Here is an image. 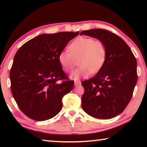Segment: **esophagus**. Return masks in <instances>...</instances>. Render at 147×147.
I'll return each instance as SVG.
<instances>
[{"mask_svg":"<svg viewBox=\"0 0 147 147\" xmlns=\"http://www.w3.org/2000/svg\"><path fill=\"white\" fill-rule=\"evenodd\" d=\"M80 84H81L80 81H75V82H74V86H79V85H80Z\"/></svg>","mask_w":147,"mask_h":147,"instance_id":"1","label":"esophagus"}]
</instances>
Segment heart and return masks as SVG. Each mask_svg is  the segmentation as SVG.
Instances as JSON below:
<instances>
[{"label": "heart", "instance_id": "1", "mask_svg": "<svg viewBox=\"0 0 147 147\" xmlns=\"http://www.w3.org/2000/svg\"><path fill=\"white\" fill-rule=\"evenodd\" d=\"M69 51H63L58 55V61L63 70L67 73L73 71L76 60L80 65L71 74V78L78 80L86 78L93 73L100 70L105 63L106 49L100 40H94L88 37H78L71 42Z\"/></svg>", "mask_w": 147, "mask_h": 147}]
</instances>
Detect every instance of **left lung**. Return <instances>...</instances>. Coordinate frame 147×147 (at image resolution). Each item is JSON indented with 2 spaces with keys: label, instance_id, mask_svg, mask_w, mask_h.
<instances>
[{
  "label": "left lung",
  "instance_id": "obj_1",
  "mask_svg": "<svg viewBox=\"0 0 147 147\" xmlns=\"http://www.w3.org/2000/svg\"><path fill=\"white\" fill-rule=\"evenodd\" d=\"M102 41L106 58L93 78L83 81L82 96L84 111L93 117L113 118L123 112L132 96L138 80L137 61L130 47L117 35L104 29L81 32Z\"/></svg>",
  "mask_w": 147,
  "mask_h": 147
}]
</instances>
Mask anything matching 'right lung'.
Segmentation results:
<instances>
[{
  "label": "right lung",
  "mask_w": 147,
  "mask_h": 147,
  "mask_svg": "<svg viewBox=\"0 0 147 147\" xmlns=\"http://www.w3.org/2000/svg\"><path fill=\"white\" fill-rule=\"evenodd\" d=\"M79 32L43 34L22 45L14 56L9 78L19 109L33 120L46 121L62 108L63 96L73 88L58 61V55ZM64 79L61 84L58 80Z\"/></svg>",
  "instance_id": "obj_1"
}]
</instances>
